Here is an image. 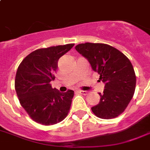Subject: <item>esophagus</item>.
I'll return each instance as SVG.
<instances>
[{"mask_svg":"<svg viewBox=\"0 0 150 150\" xmlns=\"http://www.w3.org/2000/svg\"><path fill=\"white\" fill-rule=\"evenodd\" d=\"M79 93L81 94H82V95H86L87 93H88V92L87 91H84V90H79Z\"/></svg>","mask_w":150,"mask_h":150,"instance_id":"esophagus-1","label":"esophagus"}]
</instances>
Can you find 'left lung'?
<instances>
[{
	"mask_svg": "<svg viewBox=\"0 0 150 150\" xmlns=\"http://www.w3.org/2000/svg\"><path fill=\"white\" fill-rule=\"evenodd\" d=\"M75 50L89 61L105 84L103 93H99L100 103L91 108L93 113L102 119L119 116L132 99L136 85L135 71L129 59L104 43H81Z\"/></svg>",
	"mask_w": 150,
	"mask_h": 150,
	"instance_id": "8db88e82",
	"label": "left lung"
}]
</instances>
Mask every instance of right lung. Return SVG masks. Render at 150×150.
Masks as SVG:
<instances>
[{
  "instance_id": "obj_1",
  "label": "right lung",
  "mask_w": 150,
  "mask_h": 150,
  "mask_svg": "<svg viewBox=\"0 0 150 150\" xmlns=\"http://www.w3.org/2000/svg\"><path fill=\"white\" fill-rule=\"evenodd\" d=\"M74 43L34 50L18 68L15 88L20 104L34 121L52 125L65 118L70 110L74 91L61 93L50 84L55 79L59 58Z\"/></svg>"
}]
</instances>
